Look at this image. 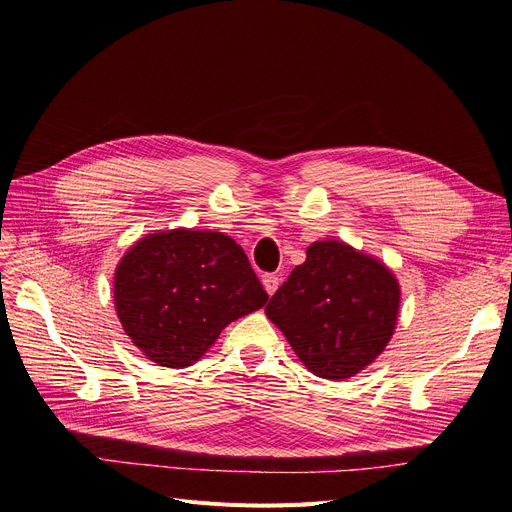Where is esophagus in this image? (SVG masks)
I'll use <instances>...</instances> for the list:
<instances>
[{
	"instance_id": "34e87169",
	"label": "esophagus",
	"mask_w": 512,
	"mask_h": 512,
	"mask_svg": "<svg viewBox=\"0 0 512 512\" xmlns=\"http://www.w3.org/2000/svg\"><path fill=\"white\" fill-rule=\"evenodd\" d=\"M261 282H263V288H265V292L267 294H270V297H272V294L278 290V286H280V278L276 276V274H263L261 276Z\"/></svg>"
}]
</instances>
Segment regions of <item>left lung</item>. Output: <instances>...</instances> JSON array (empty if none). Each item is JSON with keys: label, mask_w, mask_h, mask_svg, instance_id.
Listing matches in <instances>:
<instances>
[{"label": "left lung", "mask_w": 512, "mask_h": 512, "mask_svg": "<svg viewBox=\"0 0 512 512\" xmlns=\"http://www.w3.org/2000/svg\"><path fill=\"white\" fill-rule=\"evenodd\" d=\"M400 286L388 267L340 240H317L265 307L317 378L346 380L390 342Z\"/></svg>", "instance_id": "8db88e82"}]
</instances>
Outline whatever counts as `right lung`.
I'll return each instance as SVG.
<instances>
[{"label": "right lung", "instance_id": "right-lung-1", "mask_svg": "<svg viewBox=\"0 0 512 512\" xmlns=\"http://www.w3.org/2000/svg\"><path fill=\"white\" fill-rule=\"evenodd\" d=\"M124 332L161 367L199 361L230 321L267 303L253 267L222 232L147 234L126 251L114 276Z\"/></svg>", "mask_w": 512, "mask_h": 512}]
</instances>
